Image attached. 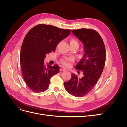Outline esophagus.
<instances>
[{
  "mask_svg": "<svg viewBox=\"0 0 127 127\" xmlns=\"http://www.w3.org/2000/svg\"><path fill=\"white\" fill-rule=\"evenodd\" d=\"M65 70H66V68H64V67H61L60 69V71H65Z\"/></svg>",
  "mask_w": 127,
  "mask_h": 127,
  "instance_id": "34e87169",
  "label": "esophagus"
}]
</instances>
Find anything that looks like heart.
<instances>
[{
    "label": "heart",
    "instance_id": "b5f03b06",
    "mask_svg": "<svg viewBox=\"0 0 127 127\" xmlns=\"http://www.w3.org/2000/svg\"><path fill=\"white\" fill-rule=\"evenodd\" d=\"M70 44H78V42L74 39H71L70 41ZM74 61V59L72 58H64L61 60V63L64 66L69 67L70 66L72 63Z\"/></svg>",
    "mask_w": 127,
    "mask_h": 127
}]
</instances>
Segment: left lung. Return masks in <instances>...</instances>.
<instances>
[{"label":"left lung","instance_id":"1","mask_svg":"<svg viewBox=\"0 0 127 127\" xmlns=\"http://www.w3.org/2000/svg\"><path fill=\"white\" fill-rule=\"evenodd\" d=\"M72 32L84 46V57L75 66L83 71V76L80 78L72 74L71 78L64 83V86L70 94L81 97L93 89L100 77L105 63V48L101 36L94 30L81 29Z\"/></svg>","mask_w":127,"mask_h":127}]
</instances>
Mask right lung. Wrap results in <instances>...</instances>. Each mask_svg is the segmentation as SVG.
Instances as JSON below:
<instances>
[{"label": "right lung", "instance_id": "1", "mask_svg": "<svg viewBox=\"0 0 127 127\" xmlns=\"http://www.w3.org/2000/svg\"><path fill=\"white\" fill-rule=\"evenodd\" d=\"M70 33L69 29L41 24L26 34L21 49L20 64L23 77L33 92L47 90L51 77L59 72L58 65L47 66L44 59L46 55L55 51L58 44Z\"/></svg>", "mask_w": 127, "mask_h": 127}]
</instances>
